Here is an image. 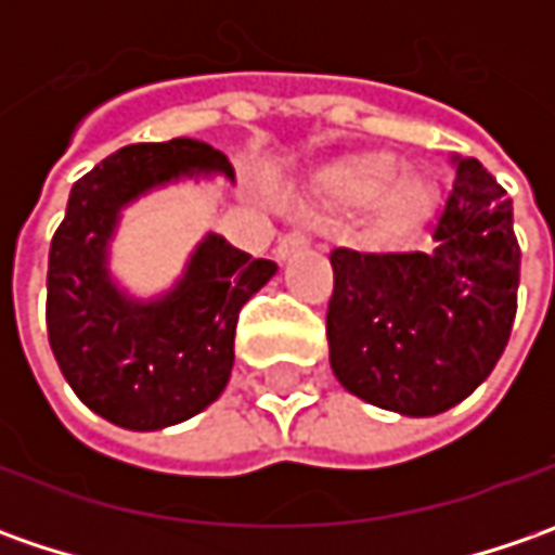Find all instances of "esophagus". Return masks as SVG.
Segmentation results:
<instances>
[{
    "instance_id": "obj_1",
    "label": "esophagus",
    "mask_w": 555,
    "mask_h": 555,
    "mask_svg": "<svg viewBox=\"0 0 555 555\" xmlns=\"http://www.w3.org/2000/svg\"><path fill=\"white\" fill-rule=\"evenodd\" d=\"M306 246H309V237H306V234L289 231V234H284V237L278 241V246H274V256H278V259H289V256L302 253Z\"/></svg>"
}]
</instances>
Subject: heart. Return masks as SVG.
Returning a JSON list of instances; mask_svg holds the SVG:
<instances>
[{
	"label": "heart",
	"mask_w": 555,
	"mask_h": 555,
	"mask_svg": "<svg viewBox=\"0 0 555 555\" xmlns=\"http://www.w3.org/2000/svg\"><path fill=\"white\" fill-rule=\"evenodd\" d=\"M321 197L333 206L367 203V241L373 246H398L414 237L438 206V184L398 169L386 151H358L331 163L321 172Z\"/></svg>",
	"instance_id": "b5f03b06"
}]
</instances>
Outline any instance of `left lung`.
<instances>
[{
    "instance_id": "left-lung-1",
    "label": "left lung",
    "mask_w": 555,
    "mask_h": 555,
    "mask_svg": "<svg viewBox=\"0 0 555 555\" xmlns=\"http://www.w3.org/2000/svg\"><path fill=\"white\" fill-rule=\"evenodd\" d=\"M433 241L429 253H331L333 373L346 392L401 416H436L476 392L516 318L513 201L476 157H457Z\"/></svg>"
}]
</instances>
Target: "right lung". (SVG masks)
Instances as JSON below:
<instances>
[{
	"mask_svg": "<svg viewBox=\"0 0 555 555\" xmlns=\"http://www.w3.org/2000/svg\"><path fill=\"white\" fill-rule=\"evenodd\" d=\"M234 182L222 151L194 139L129 144L70 188L49 249V343L76 398L114 426L151 433L206 411L234 367L237 314L278 266L206 234L182 278L151 299L111 271L122 209L182 179Z\"/></svg>",
	"mask_w": 555,
	"mask_h": 555,
	"instance_id": "add662e5",
	"label": "right lung"
}]
</instances>
